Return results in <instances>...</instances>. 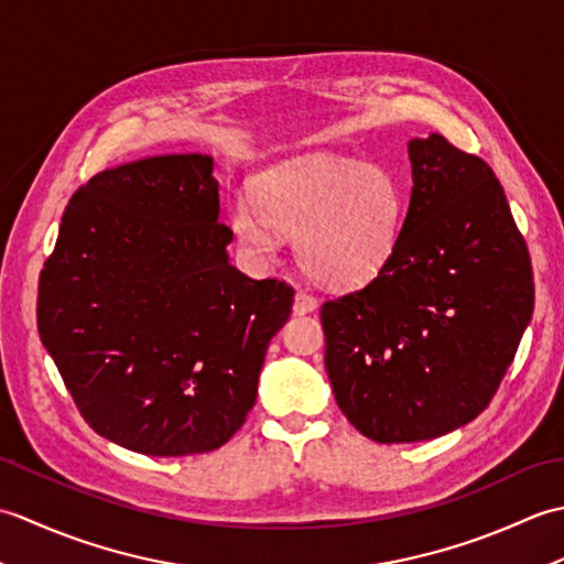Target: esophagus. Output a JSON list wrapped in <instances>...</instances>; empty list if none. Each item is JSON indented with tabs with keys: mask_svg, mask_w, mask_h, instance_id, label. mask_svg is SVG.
<instances>
[{
	"mask_svg": "<svg viewBox=\"0 0 564 564\" xmlns=\"http://www.w3.org/2000/svg\"><path fill=\"white\" fill-rule=\"evenodd\" d=\"M315 310H317V301L313 295H307L303 291L295 293V303H293L295 315H307V313H315Z\"/></svg>",
	"mask_w": 564,
	"mask_h": 564,
	"instance_id": "obj_1",
	"label": "esophagus"
}]
</instances>
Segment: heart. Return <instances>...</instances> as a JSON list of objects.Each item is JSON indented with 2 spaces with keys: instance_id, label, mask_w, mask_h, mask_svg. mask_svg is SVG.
I'll list each match as a JSON object with an SVG mask.
<instances>
[{
  "instance_id": "obj_1",
  "label": "heart",
  "mask_w": 564,
  "mask_h": 564,
  "mask_svg": "<svg viewBox=\"0 0 564 564\" xmlns=\"http://www.w3.org/2000/svg\"><path fill=\"white\" fill-rule=\"evenodd\" d=\"M232 230L257 259L275 257L281 235L315 281L361 289L400 245L404 191L392 172L329 152L303 154L257 176V196L232 203Z\"/></svg>"
}]
</instances>
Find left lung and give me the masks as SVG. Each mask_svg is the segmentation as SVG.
<instances>
[{"label": "left lung", "instance_id": "obj_1", "mask_svg": "<svg viewBox=\"0 0 564 564\" xmlns=\"http://www.w3.org/2000/svg\"><path fill=\"white\" fill-rule=\"evenodd\" d=\"M406 152L412 196L388 269L322 305L334 398L378 443L473 422L533 315L529 247L495 172L438 133Z\"/></svg>", "mask_w": 564, "mask_h": 564}]
</instances>
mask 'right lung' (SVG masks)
<instances>
[{
    "mask_svg": "<svg viewBox=\"0 0 564 564\" xmlns=\"http://www.w3.org/2000/svg\"><path fill=\"white\" fill-rule=\"evenodd\" d=\"M210 154H162L89 178L39 283V332L99 436L142 455L208 453L257 402L291 285L230 263Z\"/></svg>",
    "mask_w": 564,
    "mask_h": 564,
    "instance_id": "obj_1",
    "label": "right lung"
}]
</instances>
